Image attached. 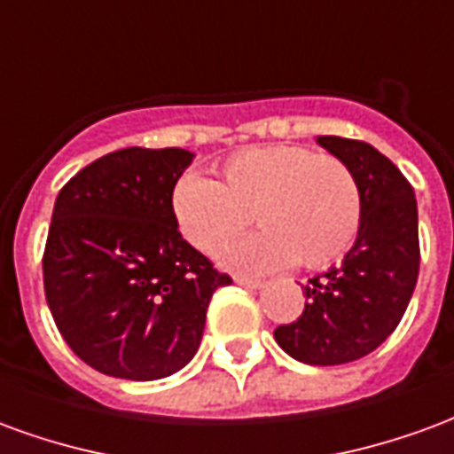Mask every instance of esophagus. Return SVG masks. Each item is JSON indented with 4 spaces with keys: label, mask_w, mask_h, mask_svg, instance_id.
I'll return each mask as SVG.
<instances>
[{
    "label": "esophagus",
    "mask_w": 454,
    "mask_h": 454,
    "mask_svg": "<svg viewBox=\"0 0 454 454\" xmlns=\"http://www.w3.org/2000/svg\"><path fill=\"white\" fill-rule=\"evenodd\" d=\"M236 285L247 286V289H257V286H262V279H257V277L238 275V277H236Z\"/></svg>",
    "instance_id": "esophagus-1"
}]
</instances>
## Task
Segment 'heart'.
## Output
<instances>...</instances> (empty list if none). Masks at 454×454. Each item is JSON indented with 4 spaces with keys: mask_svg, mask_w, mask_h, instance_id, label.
<instances>
[{
    "mask_svg": "<svg viewBox=\"0 0 454 454\" xmlns=\"http://www.w3.org/2000/svg\"><path fill=\"white\" fill-rule=\"evenodd\" d=\"M169 208L179 233L211 255L253 221L262 231L223 250L221 260L243 270L340 260L360 231L362 199L352 172L333 155L299 145L236 153L221 165V182L189 172L172 189Z\"/></svg>",
    "mask_w": 454,
    "mask_h": 454,
    "instance_id": "heart-1",
    "label": "heart"
}]
</instances>
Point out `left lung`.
Instances as JSON below:
<instances>
[{
	"mask_svg": "<svg viewBox=\"0 0 454 454\" xmlns=\"http://www.w3.org/2000/svg\"><path fill=\"white\" fill-rule=\"evenodd\" d=\"M350 169L362 199L360 231L340 267L309 279L304 314L279 325V348L304 364H345L377 350L399 325L420 265L419 207L409 179L370 143L318 136Z\"/></svg>",
	"mask_w": 454,
	"mask_h": 454,
	"instance_id": "left-lung-1",
	"label": "left lung"
}]
</instances>
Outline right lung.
<instances>
[{"label": "right lung", "mask_w": 454, "mask_h": 454, "mask_svg": "<svg viewBox=\"0 0 454 454\" xmlns=\"http://www.w3.org/2000/svg\"><path fill=\"white\" fill-rule=\"evenodd\" d=\"M194 153L123 148L55 199L43 286L58 331L102 374L153 381L199 350L207 309L231 277L179 233L169 199Z\"/></svg>", "instance_id": "1"}]
</instances>
